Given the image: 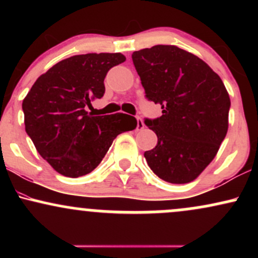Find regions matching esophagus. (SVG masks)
<instances>
[{
	"instance_id": "obj_1",
	"label": "esophagus",
	"mask_w": 258,
	"mask_h": 258,
	"mask_svg": "<svg viewBox=\"0 0 258 258\" xmlns=\"http://www.w3.org/2000/svg\"><path fill=\"white\" fill-rule=\"evenodd\" d=\"M137 130H143L144 128V122L143 120H142V117L137 116V127H136Z\"/></svg>"
}]
</instances>
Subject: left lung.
I'll return each mask as SVG.
<instances>
[{
	"label": "left lung",
	"mask_w": 258,
	"mask_h": 258,
	"mask_svg": "<svg viewBox=\"0 0 258 258\" xmlns=\"http://www.w3.org/2000/svg\"><path fill=\"white\" fill-rule=\"evenodd\" d=\"M146 97L162 115L146 120L158 136L144 153L159 178L185 184L215 159L228 131L230 98L220 76L203 59L172 44L133 52Z\"/></svg>",
	"instance_id": "8db88e82"
}]
</instances>
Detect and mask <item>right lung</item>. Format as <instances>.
I'll list each match as a JSON object with an SVG mask.
<instances>
[{
	"label": "right lung",
	"mask_w": 258,
	"mask_h": 258,
	"mask_svg": "<svg viewBox=\"0 0 258 258\" xmlns=\"http://www.w3.org/2000/svg\"><path fill=\"white\" fill-rule=\"evenodd\" d=\"M125 60L121 53L73 55L42 74L26 94L25 131L58 173L78 178L92 172L112 141L137 126L135 117L122 112L92 116L86 111L104 94L106 73Z\"/></svg>",
	"instance_id": "obj_1"
}]
</instances>
